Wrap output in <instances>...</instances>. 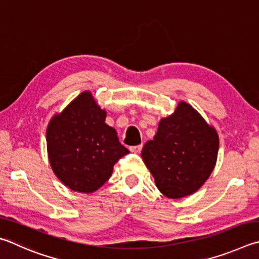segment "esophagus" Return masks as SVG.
<instances>
[{"instance_id": "1", "label": "esophagus", "mask_w": 259, "mask_h": 259, "mask_svg": "<svg viewBox=\"0 0 259 259\" xmlns=\"http://www.w3.org/2000/svg\"><path fill=\"white\" fill-rule=\"evenodd\" d=\"M143 149V145H138V146H133V147H130V150L133 153H140Z\"/></svg>"}]
</instances>
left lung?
Returning a JSON list of instances; mask_svg holds the SVG:
<instances>
[{
    "mask_svg": "<svg viewBox=\"0 0 259 259\" xmlns=\"http://www.w3.org/2000/svg\"><path fill=\"white\" fill-rule=\"evenodd\" d=\"M219 136L198 112L185 102L164 117L142 157L164 196L179 199L196 192L215 166Z\"/></svg>",
    "mask_w": 259,
    "mask_h": 259,
    "instance_id": "8db88e82",
    "label": "left lung"
}]
</instances>
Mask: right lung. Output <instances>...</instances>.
Wrapping results in <instances>:
<instances>
[{"mask_svg": "<svg viewBox=\"0 0 259 259\" xmlns=\"http://www.w3.org/2000/svg\"><path fill=\"white\" fill-rule=\"evenodd\" d=\"M105 117L106 112L92 94L83 92L49 123L51 166L71 190L83 194L97 190L110 179L114 164L129 153Z\"/></svg>", "mask_w": 259, "mask_h": 259, "instance_id": "obj_1", "label": "right lung"}]
</instances>
